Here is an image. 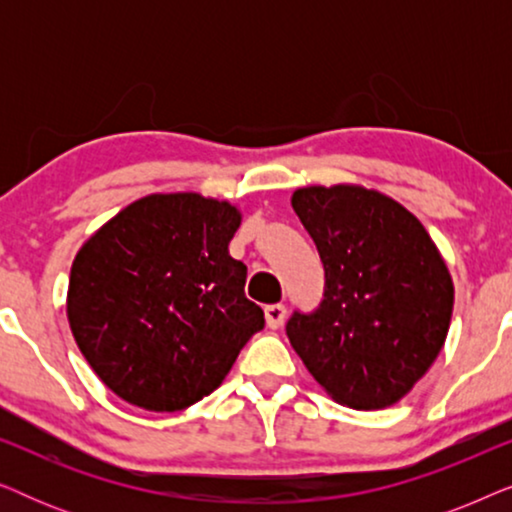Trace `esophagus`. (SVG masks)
<instances>
[{
    "instance_id": "1",
    "label": "esophagus",
    "mask_w": 512,
    "mask_h": 512,
    "mask_svg": "<svg viewBox=\"0 0 512 512\" xmlns=\"http://www.w3.org/2000/svg\"><path fill=\"white\" fill-rule=\"evenodd\" d=\"M284 317H286V307L282 303L265 307V324H268L270 328L282 326L284 324Z\"/></svg>"
}]
</instances>
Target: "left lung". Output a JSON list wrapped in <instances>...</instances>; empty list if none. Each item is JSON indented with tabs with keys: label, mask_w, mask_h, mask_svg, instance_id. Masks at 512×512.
I'll return each mask as SVG.
<instances>
[{
	"label": "left lung",
	"mask_w": 512,
	"mask_h": 512,
	"mask_svg": "<svg viewBox=\"0 0 512 512\" xmlns=\"http://www.w3.org/2000/svg\"><path fill=\"white\" fill-rule=\"evenodd\" d=\"M324 263V298L286 321L293 349L335 401L380 410L408 394L443 349L454 289L426 228L361 186L291 198Z\"/></svg>",
	"instance_id": "8db88e82"
}]
</instances>
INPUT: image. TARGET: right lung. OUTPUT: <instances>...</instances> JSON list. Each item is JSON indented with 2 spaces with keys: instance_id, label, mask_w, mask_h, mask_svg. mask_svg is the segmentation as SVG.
I'll return each mask as SVG.
<instances>
[{
  "instance_id": "obj_1",
  "label": "right lung",
  "mask_w": 512,
  "mask_h": 512,
  "mask_svg": "<svg viewBox=\"0 0 512 512\" xmlns=\"http://www.w3.org/2000/svg\"><path fill=\"white\" fill-rule=\"evenodd\" d=\"M240 212L198 193L132 202L74 258L67 317L97 377L137 408L184 410L212 394L265 326L228 254Z\"/></svg>"
}]
</instances>
